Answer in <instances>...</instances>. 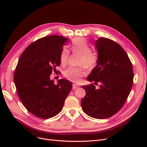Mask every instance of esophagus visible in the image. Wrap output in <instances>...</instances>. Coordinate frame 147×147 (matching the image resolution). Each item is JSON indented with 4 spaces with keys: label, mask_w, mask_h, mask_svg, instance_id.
<instances>
[{
    "label": "esophagus",
    "mask_w": 147,
    "mask_h": 147,
    "mask_svg": "<svg viewBox=\"0 0 147 147\" xmlns=\"http://www.w3.org/2000/svg\"><path fill=\"white\" fill-rule=\"evenodd\" d=\"M79 87V86L78 85H77V84H73V86H72V89L73 90H75V89H77V88H78Z\"/></svg>",
    "instance_id": "1"
}]
</instances>
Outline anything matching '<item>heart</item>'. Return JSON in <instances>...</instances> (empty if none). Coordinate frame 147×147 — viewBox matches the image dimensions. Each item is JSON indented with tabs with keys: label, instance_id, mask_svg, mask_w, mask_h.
Wrapping results in <instances>:
<instances>
[{
	"label": "heart",
	"instance_id": "1",
	"mask_svg": "<svg viewBox=\"0 0 147 147\" xmlns=\"http://www.w3.org/2000/svg\"><path fill=\"white\" fill-rule=\"evenodd\" d=\"M70 50L73 53L80 55L78 64L83 65L88 69L94 67L97 63L98 55L97 53L91 50V47L86 40L83 37H76L72 39L70 44ZM70 55L68 49L65 48L62 50L60 54V63L65 66L67 64ZM86 75L85 71L82 67H71L65 70L64 72V77L69 80L77 83L81 78Z\"/></svg>",
	"mask_w": 147,
	"mask_h": 147
}]
</instances>
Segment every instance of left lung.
Wrapping results in <instances>:
<instances>
[{
	"label": "left lung",
	"instance_id": "1",
	"mask_svg": "<svg viewBox=\"0 0 147 147\" xmlns=\"http://www.w3.org/2000/svg\"><path fill=\"white\" fill-rule=\"evenodd\" d=\"M98 59L87 77L89 82L100 83L82 86L86 95L82 99L83 112L96 119H106L116 114L125 103L133 84V69L126 51L112 40L100 37L94 42Z\"/></svg>",
	"mask_w": 147,
	"mask_h": 147
}]
</instances>
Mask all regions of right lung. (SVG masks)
Returning <instances> with one entry per match:
<instances>
[{
  "mask_svg": "<svg viewBox=\"0 0 147 147\" xmlns=\"http://www.w3.org/2000/svg\"><path fill=\"white\" fill-rule=\"evenodd\" d=\"M67 40L59 35L38 39L25 49L18 62L14 74L17 94L25 108L37 117L48 119L58 114L72 88L64 78L57 84L50 79L61 64V52Z\"/></svg>",
  "mask_w": 147,
  "mask_h": 147,
  "instance_id": "1",
  "label": "right lung"
}]
</instances>
